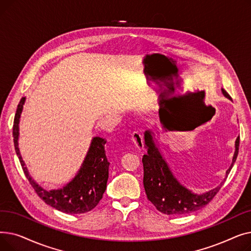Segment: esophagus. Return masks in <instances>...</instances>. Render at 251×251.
<instances>
[{
  "label": "esophagus",
  "instance_id": "34e87169",
  "mask_svg": "<svg viewBox=\"0 0 251 251\" xmlns=\"http://www.w3.org/2000/svg\"><path fill=\"white\" fill-rule=\"evenodd\" d=\"M131 140L134 143V146L138 149V150H142L143 149V137L141 135V133L139 131H133L131 133Z\"/></svg>",
  "mask_w": 251,
  "mask_h": 251
}]
</instances>
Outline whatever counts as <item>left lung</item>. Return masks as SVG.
Masks as SVG:
<instances>
[{
  "instance_id": "left-lung-1",
  "label": "left lung",
  "mask_w": 251,
  "mask_h": 251,
  "mask_svg": "<svg viewBox=\"0 0 251 251\" xmlns=\"http://www.w3.org/2000/svg\"><path fill=\"white\" fill-rule=\"evenodd\" d=\"M222 92L226 98L232 100L225 89L222 88ZM144 141H146V146L148 148V153L142 157L144 172L143 186L146 189L148 200L163 214L181 216L204 207L214 199L226 180H224L220 186L213 190H209L203 194H195L181 185L180 182L171 172L167 162L155 146L151 131H146ZM239 142L240 138L238 136L235 141V152L232 164L226 172V178L236 162L237 155H238Z\"/></svg>"
}]
</instances>
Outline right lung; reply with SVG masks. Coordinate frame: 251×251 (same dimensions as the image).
<instances>
[{"instance_id": "1", "label": "right lung", "mask_w": 251, "mask_h": 251, "mask_svg": "<svg viewBox=\"0 0 251 251\" xmlns=\"http://www.w3.org/2000/svg\"><path fill=\"white\" fill-rule=\"evenodd\" d=\"M24 102L25 98H22L18 103L13 124V140L26 178L28 179L36 194L51 207L72 215L89 212L98 205L107 188L110 166L104 151V144L107 141L99 136L92 138L83 164L72 181L61 189L48 191L31 178L19 151V121Z\"/></svg>"}]
</instances>
